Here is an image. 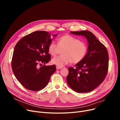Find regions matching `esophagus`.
Listing matches in <instances>:
<instances>
[{"label": "esophagus", "instance_id": "34e87169", "mask_svg": "<svg viewBox=\"0 0 120 120\" xmlns=\"http://www.w3.org/2000/svg\"><path fill=\"white\" fill-rule=\"evenodd\" d=\"M56 69L57 70H59V69H61L62 68V67H58V66H56Z\"/></svg>", "mask_w": 120, "mask_h": 120}]
</instances>
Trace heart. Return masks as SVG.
Segmentation results:
<instances>
[{"label": "heart", "instance_id": "b5f03b06", "mask_svg": "<svg viewBox=\"0 0 120 120\" xmlns=\"http://www.w3.org/2000/svg\"><path fill=\"white\" fill-rule=\"evenodd\" d=\"M63 49L62 55L52 60V64L60 67L70 62L73 64L80 62L86 54L87 47L84 42L70 35L60 37L57 40V45L52 42L48 46V52L53 57L56 56Z\"/></svg>", "mask_w": 120, "mask_h": 120}]
</instances>
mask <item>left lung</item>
<instances>
[{
	"mask_svg": "<svg viewBox=\"0 0 120 120\" xmlns=\"http://www.w3.org/2000/svg\"><path fill=\"white\" fill-rule=\"evenodd\" d=\"M71 34L86 37L87 52L84 58L76 65L68 68L67 83L78 93L89 92L101 84L108 71L109 55L105 46L89 30L71 31Z\"/></svg>",
	"mask_w": 120,
	"mask_h": 120,
	"instance_id": "1",
	"label": "left lung"
}]
</instances>
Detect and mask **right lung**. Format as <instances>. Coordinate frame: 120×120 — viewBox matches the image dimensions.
Here are the masks:
<instances>
[{"instance_id":"add662e5","label":"right lung","mask_w":120,"mask_h":120,"mask_svg":"<svg viewBox=\"0 0 120 120\" xmlns=\"http://www.w3.org/2000/svg\"><path fill=\"white\" fill-rule=\"evenodd\" d=\"M50 38L47 31H34L23 37L15 47L12 70L17 80L27 90L38 91L44 89L56 71L54 65L42 66L50 60L48 52V46L52 42Z\"/></svg>"}]
</instances>
